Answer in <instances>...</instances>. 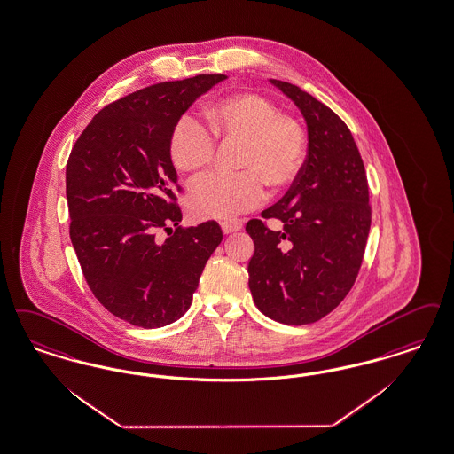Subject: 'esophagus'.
Returning <instances> with one entry per match:
<instances>
[{
  "mask_svg": "<svg viewBox=\"0 0 454 454\" xmlns=\"http://www.w3.org/2000/svg\"><path fill=\"white\" fill-rule=\"evenodd\" d=\"M243 228V223L241 221H224L221 223V230L224 235H231L235 231H239Z\"/></svg>",
  "mask_w": 454,
  "mask_h": 454,
  "instance_id": "1",
  "label": "esophagus"
}]
</instances>
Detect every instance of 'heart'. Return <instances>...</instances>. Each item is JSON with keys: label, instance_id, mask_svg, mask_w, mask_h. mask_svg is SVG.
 Here are the masks:
<instances>
[{"label": "heart", "instance_id": "obj_1", "mask_svg": "<svg viewBox=\"0 0 454 454\" xmlns=\"http://www.w3.org/2000/svg\"><path fill=\"white\" fill-rule=\"evenodd\" d=\"M211 135L219 142L239 144L238 174H215L200 179L187 196L194 218L230 219L265 200V185L278 194L299 179L308 157V135L291 116L278 113L270 99L256 92H235L206 109ZM191 116H182L168 140L174 167L191 177L200 176L215 159V142Z\"/></svg>", "mask_w": 454, "mask_h": 454}]
</instances>
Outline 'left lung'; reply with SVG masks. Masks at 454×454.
<instances>
[{
  "label": "left lung",
  "mask_w": 454,
  "mask_h": 454,
  "mask_svg": "<svg viewBox=\"0 0 454 454\" xmlns=\"http://www.w3.org/2000/svg\"><path fill=\"white\" fill-rule=\"evenodd\" d=\"M304 116L308 159L289 192L247 223L254 245L248 286L254 306L289 326L316 323L346 297L362 267L372 223L362 155L343 120L309 92L270 79Z\"/></svg>",
  "instance_id": "8db88e82"
}]
</instances>
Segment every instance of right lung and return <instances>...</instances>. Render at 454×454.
Listing matches in <instances>:
<instances>
[{
  "instance_id": "add662e5",
  "label": "right lung",
  "mask_w": 454,
  "mask_h": 454,
  "mask_svg": "<svg viewBox=\"0 0 454 454\" xmlns=\"http://www.w3.org/2000/svg\"><path fill=\"white\" fill-rule=\"evenodd\" d=\"M223 74H200L131 92L101 109L66 168L71 241L94 297L116 317L162 327L185 314L223 231L184 228L168 140L182 114ZM174 223L176 231L169 226ZM171 235L156 239L160 228Z\"/></svg>"
}]
</instances>
